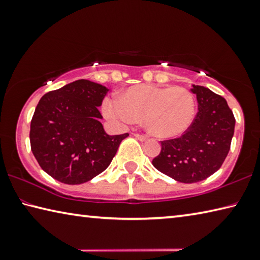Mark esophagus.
<instances>
[{
    "label": "esophagus",
    "instance_id": "esophagus-1",
    "mask_svg": "<svg viewBox=\"0 0 260 260\" xmlns=\"http://www.w3.org/2000/svg\"><path fill=\"white\" fill-rule=\"evenodd\" d=\"M133 135H134L135 138L138 139V140L142 141V142H143V141H147V140H148V136H146V135H141V134H138V133H134Z\"/></svg>",
    "mask_w": 260,
    "mask_h": 260
}]
</instances>
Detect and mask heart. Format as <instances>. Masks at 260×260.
<instances>
[{"mask_svg":"<svg viewBox=\"0 0 260 260\" xmlns=\"http://www.w3.org/2000/svg\"><path fill=\"white\" fill-rule=\"evenodd\" d=\"M102 111L117 125H128L143 118L149 133L159 139H173L191 126L196 101L191 91L182 87L136 85L127 88L121 99H104Z\"/></svg>","mask_w":260,"mask_h":260,"instance_id":"heart-1","label":"heart"}]
</instances>
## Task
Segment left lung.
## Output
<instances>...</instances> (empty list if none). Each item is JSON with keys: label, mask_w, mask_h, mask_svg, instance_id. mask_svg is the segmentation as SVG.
I'll use <instances>...</instances> for the list:
<instances>
[{"label": "left lung", "mask_w": 260, "mask_h": 260, "mask_svg": "<svg viewBox=\"0 0 260 260\" xmlns=\"http://www.w3.org/2000/svg\"><path fill=\"white\" fill-rule=\"evenodd\" d=\"M199 112L191 126L177 139L161 141L152 165L183 183L205 180L221 167L231 149L235 118L226 100L209 88L192 85Z\"/></svg>", "instance_id": "obj_1"}]
</instances>
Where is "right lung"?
<instances>
[{
	"instance_id": "add662e5",
	"label": "right lung",
	"mask_w": 260,
	"mask_h": 260,
	"mask_svg": "<svg viewBox=\"0 0 260 260\" xmlns=\"http://www.w3.org/2000/svg\"><path fill=\"white\" fill-rule=\"evenodd\" d=\"M109 91L89 80L43 95L30 121V149L39 165L59 182L80 184L102 173L128 133L109 135L99 107Z\"/></svg>"
}]
</instances>
